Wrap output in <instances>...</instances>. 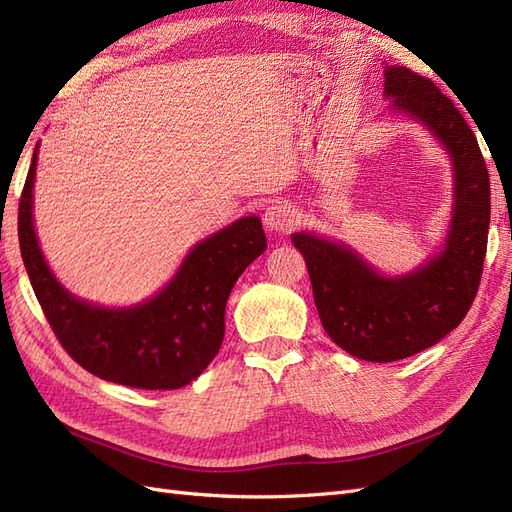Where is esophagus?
I'll return each mask as SVG.
<instances>
[{
    "instance_id": "34e87169",
    "label": "esophagus",
    "mask_w": 512,
    "mask_h": 512,
    "mask_svg": "<svg viewBox=\"0 0 512 512\" xmlns=\"http://www.w3.org/2000/svg\"><path fill=\"white\" fill-rule=\"evenodd\" d=\"M262 220H265V226L273 232H288L294 226V209L284 203V200H275L273 205L267 207Z\"/></svg>"
}]
</instances>
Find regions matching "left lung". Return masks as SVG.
Wrapping results in <instances>:
<instances>
[{
  "label": "left lung",
  "instance_id": "8db88e82",
  "mask_svg": "<svg viewBox=\"0 0 512 512\" xmlns=\"http://www.w3.org/2000/svg\"><path fill=\"white\" fill-rule=\"evenodd\" d=\"M384 96L431 130L453 160L455 207L444 250L410 275L384 277L344 243L292 235L324 331L339 348L371 363L408 359L459 327L483 275L491 213L487 164L457 106L406 66H386Z\"/></svg>",
  "mask_w": 512,
  "mask_h": 512
}]
</instances>
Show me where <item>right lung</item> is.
<instances>
[{
    "instance_id": "right-lung-1",
    "label": "right lung",
    "mask_w": 512,
    "mask_h": 512,
    "mask_svg": "<svg viewBox=\"0 0 512 512\" xmlns=\"http://www.w3.org/2000/svg\"><path fill=\"white\" fill-rule=\"evenodd\" d=\"M38 147L19 203V245L29 282L59 344L89 374L132 389H181L220 352L228 294L267 250L256 215L194 245L156 297L123 309L91 305L61 286L40 252L32 218Z\"/></svg>"
}]
</instances>
